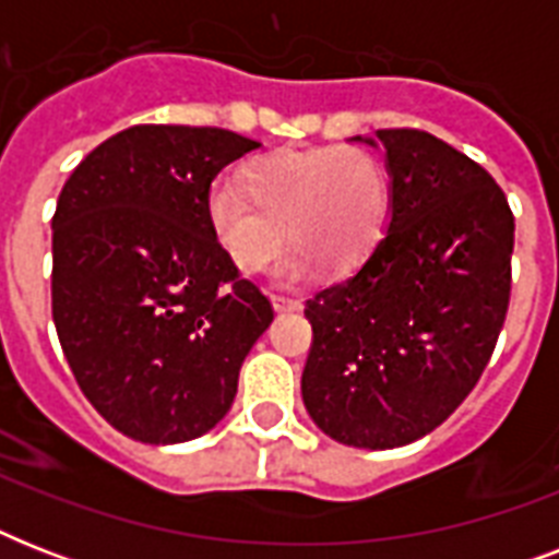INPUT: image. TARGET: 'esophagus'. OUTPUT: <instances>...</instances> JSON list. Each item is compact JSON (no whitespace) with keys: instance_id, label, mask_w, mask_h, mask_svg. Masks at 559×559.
Segmentation results:
<instances>
[{"instance_id":"esophagus-1","label":"esophagus","mask_w":559,"mask_h":559,"mask_svg":"<svg viewBox=\"0 0 559 559\" xmlns=\"http://www.w3.org/2000/svg\"><path fill=\"white\" fill-rule=\"evenodd\" d=\"M272 307L275 310H298L301 307V301L293 296H281V293H272Z\"/></svg>"}]
</instances>
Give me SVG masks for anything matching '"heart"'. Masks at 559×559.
<instances>
[{
    "instance_id": "b5f03b06",
    "label": "heart",
    "mask_w": 559,
    "mask_h": 559,
    "mask_svg": "<svg viewBox=\"0 0 559 559\" xmlns=\"http://www.w3.org/2000/svg\"><path fill=\"white\" fill-rule=\"evenodd\" d=\"M391 211L389 170L371 151L342 144L284 151L249 162L240 188L209 193L211 235L243 272L266 270L289 237L287 275L359 270L380 243Z\"/></svg>"
}]
</instances>
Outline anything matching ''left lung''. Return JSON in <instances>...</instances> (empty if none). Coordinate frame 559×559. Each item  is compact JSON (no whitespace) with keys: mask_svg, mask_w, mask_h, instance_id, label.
<instances>
[{"mask_svg":"<svg viewBox=\"0 0 559 559\" xmlns=\"http://www.w3.org/2000/svg\"><path fill=\"white\" fill-rule=\"evenodd\" d=\"M391 219L350 278L307 298L301 394L333 441L394 450L476 389L511 305L513 211L478 162L412 127L377 130Z\"/></svg>","mask_w":559,"mask_h":559,"instance_id":"1","label":"left lung"}]
</instances>
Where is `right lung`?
Segmentation results:
<instances>
[{"instance_id":"1","label":"right lung","mask_w":559,"mask_h":559,"mask_svg":"<svg viewBox=\"0 0 559 559\" xmlns=\"http://www.w3.org/2000/svg\"><path fill=\"white\" fill-rule=\"evenodd\" d=\"M261 142L219 127L135 124L66 179L51 217L57 340L100 417L127 438L205 435L237 394L272 301L211 235V182Z\"/></svg>"}]
</instances>
